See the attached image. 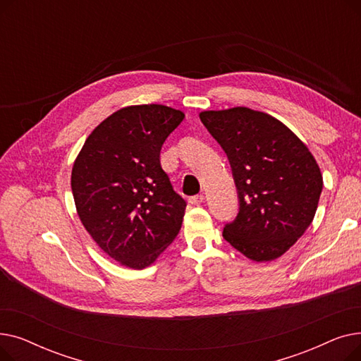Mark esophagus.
I'll return each mask as SVG.
<instances>
[{"mask_svg":"<svg viewBox=\"0 0 361 361\" xmlns=\"http://www.w3.org/2000/svg\"><path fill=\"white\" fill-rule=\"evenodd\" d=\"M203 200H204V196H203V195H197V196L188 197V202H190L192 204H200Z\"/></svg>","mask_w":361,"mask_h":361,"instance_id":"1","label":"esophagus"}]
</instances>
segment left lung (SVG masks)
<instances>
[{
    "label": "left lung",
    "mask_w": 361,
    "mask_h": 361,
    "mask_svg": "<svg viewBox=\"0 0 361 361\" xmlns=\"http://www.w3.org/2000/svg\"><path fill=\"white\" fill-rule=\"evenodd\" d=\"M230 161L238 214L222 235L256 262L286 253L312 224L324 187L320 169L294 133L264 112L237 106L200 112Z\"/></svg>",
    "instance_id": "8db88e82"
}]
</instances>
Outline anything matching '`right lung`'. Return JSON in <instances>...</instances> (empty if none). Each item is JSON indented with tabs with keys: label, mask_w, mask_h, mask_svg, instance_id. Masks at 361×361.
Segmentation results:
<instances>
[{
	"label": "right lung",
	"mask_w": 361,
	"mask_h": 361,
	"mask_svg": "<svg viewBox=\"0 0 361 361\" xmlns=\"http://www.w3.org/2000/svg\"><path fill=\"white\" fill-rule=\"evenodd\" d=\"M184 114L165 105L114 112L86 139L71 171L82 224L114 260L143 269L178 235L185 200L161 166L166 137Z\"/></svg>",
	"instance_id": "obj_1"
}]
</instances>
